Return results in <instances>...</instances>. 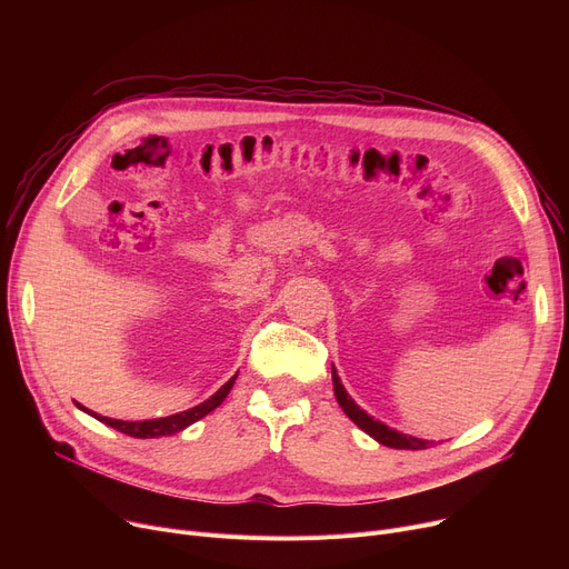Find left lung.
I'll use <instances>...</instances> for the list:
<instances>
[{
	"mask_svg": "<svg viewBox=\"0 0 569 569\" xmlns=\"http://www.w3.org/2000/svg\"><path fill=\"white\" fill-rule=\"evenodd\" d=\"M332 382H335V397L341 406V410L350 417V420L360 427L365 433H369L373 440H378L385 447H395V450H427L433 442L431 440H422V438H415L408 433H401L397 429H390L387 425H382L380 420H373L369 412H365L360 406H357L350 395L346 392V387L341 385V378L332 365Z\"/></svg>",
	"mask_w": 569,
	"mask_h": 569,
	"instance_id": "1",
	"label": "left lung"
}]
</instances>
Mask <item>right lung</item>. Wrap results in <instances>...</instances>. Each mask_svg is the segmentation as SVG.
<instances>
[{
    "label": "right lung",
    "mask_w": 569,
    "mask_h": 569,
    "mask_svg": "<svg viewBox=\"0 0 569 569\" xmlns=\"http://www.w3.org/2000/svg\"><path fill=\"white\" fill-rule=\"evenodd\" d=\"M234 378H237V373L221 387L219 392H214L207 401H202V403H198V406H193V408H189V410L177 412V415L159 417V420L124 422V420H112V417L97 415L94 410H87L84 406H80V410L89 412L92 417H97L99 422H103V425H108V427H112V429H117V431H122V433H127V436H131V438H161V436H172V433L184 431V429L191 427L193 422L202 420V417H204L207 412H212L214 408H219V406L223 403V399L228 397V392L232 390Z\"/></svg>",
    "instance_id": "obj_1"
}]
</instances>
